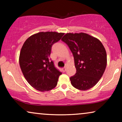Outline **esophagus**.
Segmentation results:
<instances>
[{
    "instance_id": "obj_1",
    "label": "esophagus",
    "mask_w": 122,
    "mask_h": 122,
    "mask_svg": "<svg viewBox=\"0 0 122 122\" xmlns=\"http://www.w3.org/2000/svg\"><path fill=\"white\" fill-rule=\"evenodd\" d=\"M66 67L62 68V71H63V72H65V71H66Z\"/></svg>"
}]
</instances>
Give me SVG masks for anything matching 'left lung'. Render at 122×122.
<instances>
[{
  "label": "left lung",
  "instance_id": "left-lung-1",
  "mask_svg": "<svg viewBox=\"0 0 122 122\" xmlns=\"http://www.w3.org/2000/svg\"><path fill=\"white\" fill-rule=\"evenodd\" d=\"M61 41L68 45L74 56L76 71L70 78L71 85L81 91L93 87L102 76L107 63L102 43L84 33H66Z\"/></svg>",
  "mask_w": 122,
  "mask_h": 122
}]
</instances>
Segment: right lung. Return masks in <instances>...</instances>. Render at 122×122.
<instances>
[{
	"label": "right lung",
	"instance_id": "add662e5",
	"mask_svg": "<svg viewBox=\"0 0 122 122\" xmlns=\"http://www.w3.org/2000/svg\"><path fill=\"white\" fill-rule=\"evenodd\" d=\"M64 33L56 31L33 34L23 44L19 55V65L29 84L41 92L51 91L57 85L61 73L50 58L51 46Z\"/></svg>",
	"mask_w": 122,
	"mask_h": 122
}]
</instances>
